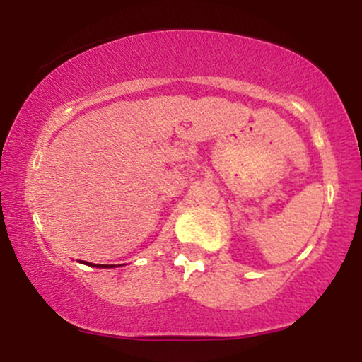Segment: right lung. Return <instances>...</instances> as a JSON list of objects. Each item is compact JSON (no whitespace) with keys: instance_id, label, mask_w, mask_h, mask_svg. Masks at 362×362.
<instances>
[{"instance_id":"add662e5","label":"right lung","mask_w":362,"mask_h":362,"mask_svg":"<svg viewBox=\"0 0 362 362\" xmlns=\"http://www.w3.org/2000/svg\"><path fill=\"white\" fill-rule=\"evenodd\" d=\"M86 264H88V262H86ZM98 267H100V265H98ZM102 267H103V265H102ZM105 267H107V265H105Z\"/></svg>"}]
</instances>
